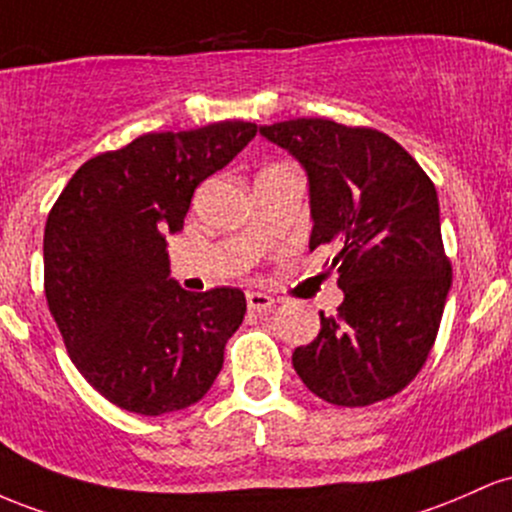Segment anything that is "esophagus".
Instances as JSON below:
<instances>
[{
	"instance_id": "obj_1",
	"label": "esophagus",
	"mask_w": 512,
	"mask_h": 512,
	"mask_svg": "<svg viewBox=\"0 0 512 512\" xmlns=\"http://www.w3.org/2000/svg\"><path fill=\"white\" fill-rule=\"evenodd\" d=\"M246 304H249V312H266V309H271L275 300L271 295H266V292H249L246 295Z\"/></svg>"
}]
</instances>
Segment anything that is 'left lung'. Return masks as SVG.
Returning <instances> with one entry per match:
<instances>
[{"mask_svg":"<svg viewBox=\"0 0 512 512\" xmlns=\"http://www.w3.org/2000/svg\"><path fill=\"white\" fill-rule=\"evenodd\" d=\"M307 171L309 249L336 244L343 302L295 348L309 392L336 406L389 399L418 375L438 336L452 268L433 181L399 142L326 118L263 125Z\"/></svg>","mask_w":512,"mask_h":512,"instance_id":"1","label":"left lung"}]
</instances>
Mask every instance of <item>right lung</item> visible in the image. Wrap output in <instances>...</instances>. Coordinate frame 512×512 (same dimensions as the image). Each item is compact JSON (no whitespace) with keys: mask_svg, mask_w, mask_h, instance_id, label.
<instances>
[{"mask_svg":"<svg viewBox=\"0 0 512 512\" xmlns=\"http://www.w3.org/2000/svg\"><path fill=\"white\" fill-rule=\"evenodd\" d=\"M256 123L149 132L77 169L43 237L45 297L72 363L120 409L140 416L203 399L246 314L237 287L183 290L166 237L193 191L256 137Z\"/></svg>","mask_w":512,"mask_h":512,"instance_id":"add662e5","label":"right lung"}]
</instances>
